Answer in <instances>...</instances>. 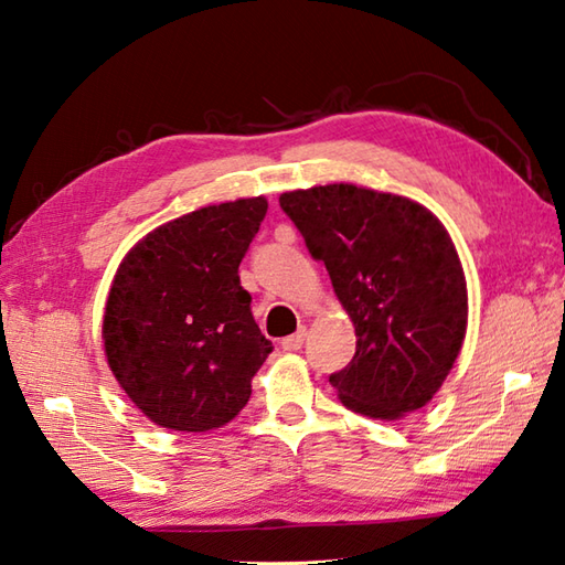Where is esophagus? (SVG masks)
Segmentation results:
<instances>
[{
    "mask_svg": "<svg viewBox=\"0 0 565 565\" xmlns=\"http://www.w3.org/2000/svg\"><path fill=\"white\" fill-rule=\"evenodd\" d=\"M305 338H307V329H299L297 333L282 338L280 345H282V350H299L305 345Z\"/></svg>",
    "mask_w": 565,
    "mask_h": 565,
    "instance_id": "1",
    "label": "esophagus"
}]
</instances>
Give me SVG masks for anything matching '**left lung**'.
Masks as SVG:
<instances>
[{"instance_id":"1","label":"left lung","mask_w":565,"mask_h":565,"mask_svg":"<svg viewBox=\"0 0 565 565\" xmlns=\"http://www.w3.org/2000/svg\"><path fill=\"white\" fill-rule=\"evenodd\" d=\"M280 207L355 326L353 360L329 377L338 398L380 420L423 408L452 370L469 319L467 278L443 222L404 195L353 183L282 193Z\"/></svg>"}]
</instances>
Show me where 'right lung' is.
Returning <instances> with one entry per match:
<instances>
[{
    "instance_id": "1",
    "label": "right lung",
    "mask_w": 565,
    "mask_h": 565,
    "mask_svg": "<svg viewBox=\"0 0 565 565\" xmlns=\"http://www.w3.org/2000/svg\"><path fill=\"white\" fill-rule=\"evenodd\" d=\"M268 200L207 205L137 242L113 278L104 348L122 392L169 430L227 425L273 343L250 315L239 263Z\"/></svg>"
}]
</instances>
